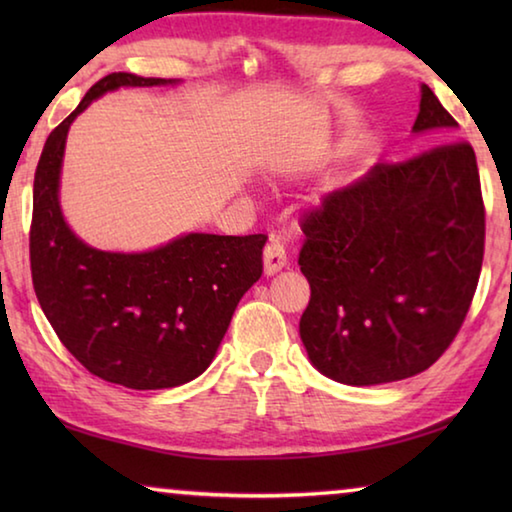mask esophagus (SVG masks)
<instances>
[{
  "label": "esophagus",
  "instance_id": "esophagus-1",
  "mask_svg": "<svg viewBox=\"0 0 512 512\" xmlns=\"http://www.w3.org/2000/svg\"><path fill=\"white\" fill-rule=\"evenodd\" d=\"M287 250H284L282 241L277 235L268 237V244L264 248V273L266 275H275L277 271H282L287 266Z\"/></svg>",
  "mask_w": 512,
  "mask_h": 512
}]
</instances>
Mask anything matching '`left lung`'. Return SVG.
<instances>
[{
	"mask_svg": "<svg viewBox=\"0 0 512 512\" xmlns=\"http://www.w3.org/2000/svg\"><path fill=\"white\" fill-rule=\"evenodd\" d=\"M422 85L413 131L456 128ZM311 298L300 339L323 375L350 386L418 375L456 339L479 284L485 207L470 142L379 162L300 219Z\"/></svg>",
	"mask_w": 512,
	"mask_h": 512,
	"instance_id": "8db88e82",
	"label": "left lung"
}]
</instances>
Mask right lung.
<instances>
[{
  "label": "right lung",
  "instance_id": "add662e5",
  "mask_svg": "<svg viewBox=\"0 0 512 512\" xmlns=\"http://www.w3.org/2000/svg\"><path fill=\"white\" fill-rule=\"evenodd\" d=\"M128 72L103 76L49 133L33 178V289L60 343L92 375L135 391L187 384L210 366L244 293L262 275L266 235H185L151 253L85 246L60 214L58 176L74 117L121 85H164Z\"/></svg>",
  "mask_w": 512,
  "mask_h": 512
}]
</instances>
